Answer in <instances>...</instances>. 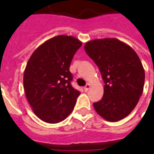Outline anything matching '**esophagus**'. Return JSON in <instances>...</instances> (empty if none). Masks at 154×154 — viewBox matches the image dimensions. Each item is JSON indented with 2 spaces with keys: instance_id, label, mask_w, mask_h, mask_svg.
Wrapping results in <instances>:
<instances>
[{
  "instance_id": "obj_1",
  "label": "esophagus",
  "mask_w": 154,
  "mask_h": 154,
  "mask_svg": "<svg viewBox=\"0 0 154 154\" xmlns=\"http://www.w3.org/2000/svg\"><path fill=\"white\" fill-rule=\"evenodd\" d=\"M90 86H91V85H90V84H89V83H88V84H86V85L84 87L85 91H88V90L90 89Z\"/></svg>"
}]
</instances>
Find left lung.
<instances>
[{
	"label": "left lung",
	"mask_w": 154,
	"mask_h": 154,
	"mask_svg": "<svg viewBox=\"0 0 154 154\" xmlns=\"http://www.w3.org/2000/svg\"><path fill=\"white\" fill-rule=\"evenodd\" d=\"M84 48L105 83L102 98L94 103L96 112L108 122L123 119L143 92L145 70L140 58L129 45L116 38L93 40Z\"/></svg>",
	"instance_id": "obj_1"
}]
</instances>
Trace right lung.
Wrapping results in <instances>:
<instances>
[{"instance_id":"add662e5","label":"right lung","mask_w":154,"mask_h":154,"mask_svg":"<svg viewBox=\"0 0 154 154\" xmlns=\"http://www.w3.org/2000/svg\"><path fill=\"white\" fill-rule=\"evenodd\" d=\"M82 43L76 37L59 35L41 45L30 57L23 83L32 111L47 123H58L72 112L78 90L71 85L69 66Z\"/></svg>"}]
</instances>
